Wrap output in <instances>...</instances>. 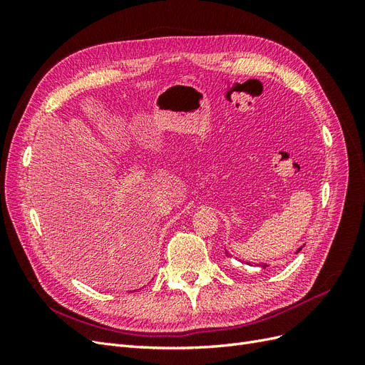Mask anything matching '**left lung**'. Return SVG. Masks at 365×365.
I'll return each instance as SVG.
<instances>
[{"label": "left lung", "mask_w": 365, "mask_h": 365, "mask_svg": "<svg viewBox=\"0 0 365 365\" xmlns=\"http://www.w3.org/2000/svg\"><path fill=\"white\" fill-rule=\"evenodd\" d=\"M302 248H303V247H302ZM302 248H298V250H297V252H298V251H302ZM225 254H227V256L230 257V254H228V251H227V250H225ZM262 267H263V268H267V267H268V264H264V263H263V264H262Z\"/></svg>", "instance_id": "obj_1"}]
</instances>
